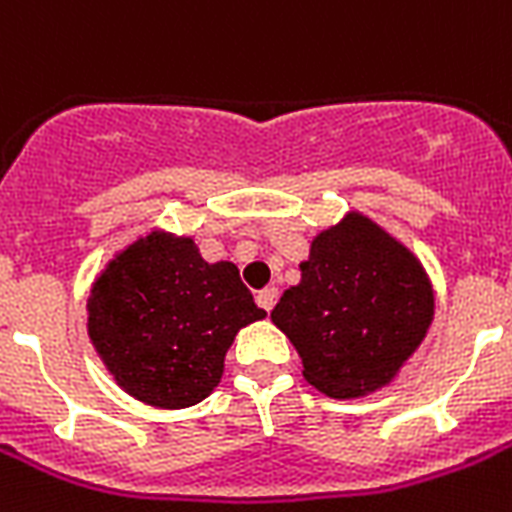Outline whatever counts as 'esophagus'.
Returning a JSON list of instances; mask_svg holds the SVG:
<instances>
[{
	"label": "esophagus",
	"mask_w": 512,
	"mask_h": 512,
	"mask_svg": "<svg viewBox=\"0 0 512 512\" xmlns=\"http://www.w3.org/2000/svg\"><path fill=\"white\" fill-rule=\"evenodd\" d=\"M276 300H279V289L276 287H265L257 292V305H260L263 311L271 313V308L276 305Z\"/></svg>",
	"instance_id": "1"
}]
</instances>
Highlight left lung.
Segmentation results:
<instances>
[{
  "label": "left lung",
  "mask_w": 512,
  "mask_h": 512,
  "mask_svg": "<svg viewBox=\"0 0 512 512\" xmlns=\"http://www.w3.org/2000/svg\"><path fill=\"white\" fill-rule=\"evenodd\" d=\"M303 279L271 311L303 358L305 380L332 398L388 385L433 321L420 260L369 217L350 212L321 231Z\"/></svg>",
  "instance_id": "obj_1"
}]
</instances>
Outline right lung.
<instances>
[{"instance_id":"obj_1","label":"right lung","mask_w":512,"mask_h":512,"mask_svg":"<svg viewBox=\"0 0 512 512\" xmlns=\"http://www.w3.org/2000/svg\"><path fill=\"white\" fill-rule=\"evenodd\" d=\"M90 340L132 398L162 409L204 401L241 327L265 319L233 263H207L193 239L154 231L92 284Z\"/></svg>"}]
</instances>
